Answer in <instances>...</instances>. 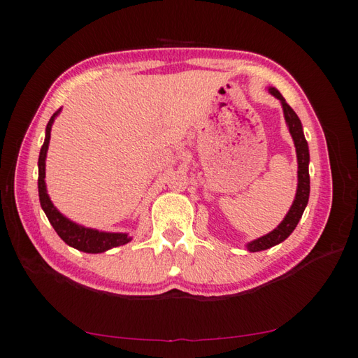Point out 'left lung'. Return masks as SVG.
<instances>
[{"label":"left lung","instance_id":"1","mask_svg":"<svg viewBox=\"0 0 358 358\" xmlns=\"http://www.w3.org/2000/svg\"><path fill=\"white\" fill-rule=\"evenodd\" d=\"M269 93L275 96L282 102L283 107V115H285V121H287V125L289 129V133L294 141V145H296V153H297V164H299V170H297V193H296V199H294L291 208L288 211L287 216L280 222L279 227L273 229L271 233H268L265 236L259 237V239L250 242L246 245V248L251 252L256 251H264L271 248L274 245H279L283 242L287 237L296 229L299 220L301 219V214H303L308 199H309V150H308V142L305 139L303 129H301V122L296 112L287 104V101L280 94V92L274 89V87H269Z\"/></svg>","mask_w":358,"mask_h":358}]
</instances>
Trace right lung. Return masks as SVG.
<instances>
[{
    "mask_svg": "<svg viewBox=\"0 0 358 358\" xmlns=\"http://www.w3.org/2000/svg\"><path fill=\"white\" fill-rule=\"evenodd\" d=\"M61 112V108L57 110L50 117L49 124L45 127V139L41 147V152H39L38 159V193H39V202H41L43 210L45 213L47 219L55 228V231L64 241L69 246H73V248L84 251V252H104L107 250H112L115 246H121L129 243L131 237L125 233H106V231H98V229L93 228H85L83 225H78L75 222H71L66 216L57 210L50 201L49 194H47L45 188V157H47V150H49V142H50V131L55 117H57Z\"/></svg>",
    "mask_w": 358,
    "mask_h": 358,
    "instance_id": "right-lung-1",
    "label": "right lung"
}]
</instances>
